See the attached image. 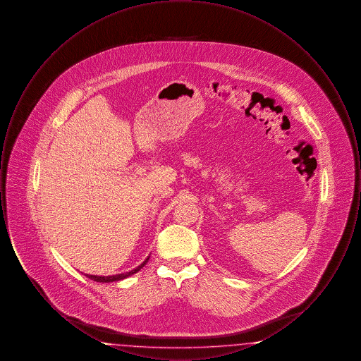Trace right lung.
<instances>
[{"mask_svg": "<svg viewBox=\"0 0 361 361\" xmlns=\"http://www.w3.org/2000/svg\"><path fill=\"white\" fill-rule=\"evenodd\" d=\"M149 261V257L146 258L139 267H137L135 269H133V271H130V272H126V274H119V275H114V276H94V275H85L86 277H89L90 280H94V281H97V283H112V281H119V280H123V279H126V277H128V276L134 275V274H137V271H140L145 265H146V262Z\"/></svg>", "mask_w": 361, "mask_h": 361, "instance_id": "1", "label": "right lung"}]
</instances>
